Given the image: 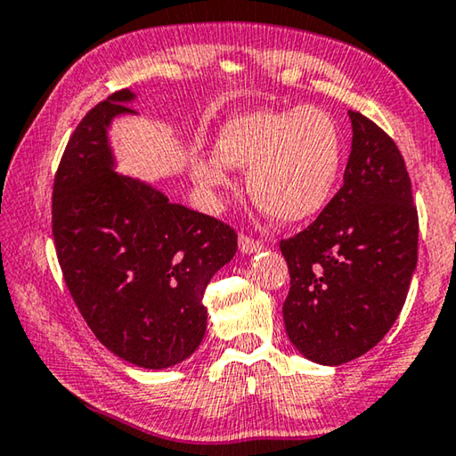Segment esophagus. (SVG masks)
Segmentation results:
<instances>
[{
	"label": "esophagus",
	"instance_id": "34e87169",
	"mask_svg": "<svg viewBox=\"0 0 456 456\" xmlns=\"http://www.w3.org/2000/svg\"><path fill=\"white\" fill-rule=\"evenodd\" d=\"M264 246H262V241H257V240H251V237H248V235H240V249H241V254H256V251H260Z\"/></svg>",
	"mask_w": 456,
	"mask_h": 456
}]
</instances>
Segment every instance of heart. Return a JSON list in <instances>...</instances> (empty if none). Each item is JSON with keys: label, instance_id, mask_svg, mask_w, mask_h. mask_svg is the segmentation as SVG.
Listing matches in <instances>:
<instances>
[{"label": "heart", "instance_id": "b5f03b06", "mask_svg": "<svg viewBox=\"0 0 456 456\" xmlns=\"http://www.w3.org/2000/svg\"><path fill=\"white\" fill-rule=\"evenodd\" d=\"M215 153L192 163L194 184L215 194L229 186L225 166L249 169L251 199L282 223L322 213L344 167L338 122L319 108L243 112L219 128Z\"/></svg>", "mask_w": 456, "mask_h": 456}]
</instances>
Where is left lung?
Listing matches in <instances>:
<instances>
[{
    "mask_svg": "<svg viewBox=\"0 0 456 456\" xmlns=\"http://www.w3.org/2000/svg\"><path fill=\"white\" fill-rule=\"evenodd\" d=\"M348 117L344 186L307 229L281 241L290 272L284 328L305 358L325 366L385 338L418 264V210L402 153L375 122Z\"/></svg>",
    "mask_w": 456,
    "mask_h": 456,
    "instance_id": "1",
    "label": "left lung"
}]
</instances>
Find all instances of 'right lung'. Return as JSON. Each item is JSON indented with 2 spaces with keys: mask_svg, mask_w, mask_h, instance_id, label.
Returning <instances> with one entry per match:
<instances>
[{
  "mask_svg": "<svg viewBox=\"0 0 456 456\" xmlns=\"http://www.w3.org/2000/svg\"><path fill=\"white\" fill-rule=\"evenodd\" d=\"M137 96L100 102L67 142L53 186V237L67 289L102 344L141 369L192 356L207 331L205 289L237 251L225 223L122 175L108 137Z\"/></svg>",
  "mask_w": 456,
  "mask_h": 456,
  "instance_id": "right-lung-1",
  "label": "right lung"
}]
</instances>
